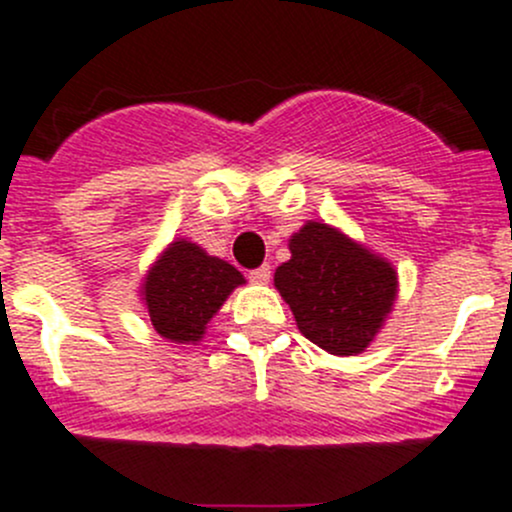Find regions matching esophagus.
<instances>
[{
    "mask_svg": "<svg viewBox=\"0 0 512 512\" xmlns=\"http://www.w3.org/2000/svg\"><path fill=\"white\" fill-rule=\"evenodd\" d=\"M250 280L255 282V285H267V282H270V265H262L257 267V270H250Z\"/></svg>",
    "mask_w": 512,
    "mask_h": 512,
    "instance_id": "1",
    "label": "esophagus"
}]
</instances>
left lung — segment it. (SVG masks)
Returning a JSON list of instances; mask_svg holds the SVG:
<instances>
[{
	"mask_svg": "<svg viewBox=\"0 0 512 512\" xmlns=\"http://www.w3.org/2000/svg\"><path fill=\"white\" fill-rule=\"evenodd\" d=\"M289 252L292 257L277 267L275 287L299 332L329 354L364 352L399 292L391 262L324 223L294 232Z\"/></svg>",
	"mask_w": 512,
	"mask_h": 512,
	"instance_id": "left-lung-1",
	"label": "left lung"
}]
</instances>
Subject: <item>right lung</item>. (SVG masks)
Instances as JSON below:
<instances>
[{
	"mask_svg": "<svg viewBox=\"0 0 512 512\" xmlns=\"http://www.w3.org/2000/svg\"><path fill=\"white\" fill-rule=\"evenodd\" d=\"M237 285H245V277L230 262L208 255L195 242L175 240L148 270L143 302L160 337L195 344Z\"/></svg>",
	"mask_w": 512,
	"mask_h": 512,
	"instance_id": "right-lung-1",
	"label": "right lung"
}]
</instances>
